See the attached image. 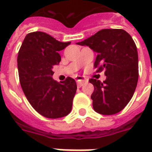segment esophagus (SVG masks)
Wrapping results in <instances>:
<instances>
[{
  "label": "esophagus",
  "mask_w": 152,
  "mask_h": 152,
  "mask_svg": "<svg viewBox=\"0 0 152 152\" xmlns=\"http://www.w3.org/2000/svg\"><path fill=\"white\" fill-rule=\"evenodd\" d=\"M87 82V80H85V79H83L82 77H78L77 78V85L79 87H81V86H83L84 84H85Z\"/></svg>",
  "instance_id": "obj_1"
}]
</instances>
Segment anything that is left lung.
<instances>
[{"instance_id":"obj_1","label":"left lung","mask_w":152,"mask_h":152,"mask_svg":"<svg viewBox=\"0 0 152 152\" xmlns=\"http://www.w3.org/2000/svg\"><path fill=\"white\" fill-rule=\"evenodd\" d=\"M77 45L96 52L94 66L105 70L107 79H91L94 110L103 115L119 113L131 100L139 78L138 52L134 41L124 29L105 28Z\"/></svg>"}]
</instances>
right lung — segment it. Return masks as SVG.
Returning <instances> with one entry per match:
<instances>
[{"mask_svg":"<svg viewBox=\"0 0 152 152\" xmlns=\"http://www.w3.org/2000/svg\"><path fill=\"white\" fill-rule=\"evenodd\" d=\"M71 42H61L40 31L28 34L18 56L21 87L36 112L48 118L70 113L77 85L67 77L61 83L53 79L52 68L61 61L58 51Z\"/></svg>","mask_w":152,"mask_h":152,"instance_id":"right-lung-1","label":"right lung"}]
</instances>
